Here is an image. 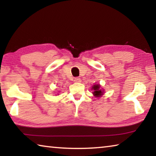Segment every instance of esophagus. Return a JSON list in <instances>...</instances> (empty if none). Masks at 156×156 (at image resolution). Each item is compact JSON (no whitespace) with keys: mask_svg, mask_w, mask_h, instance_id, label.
I'll list each match as a JSON object with an SVG mask.
<instances>
[{"mask_svg":"<svg viewBox=\"0 0 156 156\" xmlns=\"http://www.w3.org/2000/svg\"><path fill=\"white\" fill-rule=\"evenodd\" d=\"M73 81H74L75 83H80L81 80H80V78L76 77V78H75L74 79H73Z\"/></svg>","mask_w":156,"mask_h":156,"instance_id":"esophagus-1","label":"esophagus"}]
</instances>
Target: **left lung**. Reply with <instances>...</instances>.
I'll return each instance as SVG.
<instances>
[{
	"label": "left lung",
	"instance_id": "left-lung-1",
	"mask_svg": "<svg viewBox=\"0 0 156 156\" xmlns=\"http://www.w3.org/2000/svg\"><path fill=\"white\" fill-rule=\"evenodd\" d=\"M100 85L99 84H95V85L93 86V87H92V89H94L93 94L96 97L101 96L102 94H103V91H101V89H100Z\"/></svg>",
	"mask_w": 156,
	"mask_h": 156
}]
</instances>
